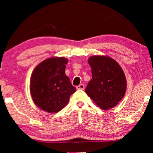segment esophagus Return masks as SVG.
<instances>
[{"mask_svg": "<svg viewBox=\"0 0 153 153\" xmlns=\"http://www.w3.org/2000/svg\"><path fill=\"white\" fill-rule=\"evenodd\" d=\"M85 88V85L83 84H80L78 86H76V89L77 90H83Z\"/></svg>", "mask_w": 153, "mask_h": 153, "instance_id": "esophagus-1", "label": "esophagus"}]
</instances>
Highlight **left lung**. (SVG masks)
<instances>
[{
  "mask_svg": "<svg viewBox=\"0 0 153 153\" xmlns=\"http://www.w3.org/2000/svg\"><path fill=\"white\" fill-rule=\"evenodd\" d=\"M88 63L92 79L88 83L85 93L102 109L114 107L126 91L127 81L122 68L108 56H91Z\"/></svg>",
  "mask_w": 153,
  "mask_h": 153,
  "instance_id": "1",
  "label": "left lung"
}]
</instances>
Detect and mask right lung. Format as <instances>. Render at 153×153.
<instances>
[{"mask_svg":"<svg viewBox=\"0 0 153 153\" xmlns=\"http://www.w3.org/2000/svg\"><path fill=\"white\" fill-rule=\"evenodd\" d=\"M68 60L63 57L43 60L32 73L30 95L34 103L45 111L57 113L68 103L76 91L65 74Z\"/></svg>","mask_w":153,"mask_h":153,"instance_id":"add662e5","label":"right lung"}]
</instances>
